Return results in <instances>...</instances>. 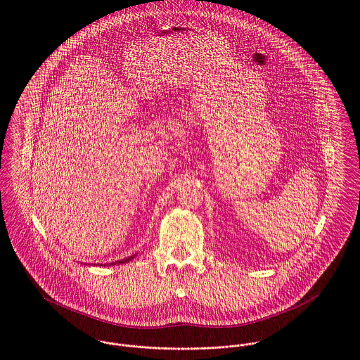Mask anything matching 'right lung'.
<instances>
[{"label": "right lung", "instance_id": "obj_1", "mask_svg": "<svg viewBox=\"0 0 360 360\" xmlns=\"http://www.w3.org/2000/svg\"><path fill=\"white\" fill-rule=\"evenodd\" d=\"M133 257H127V259H123V260H119V262H117V263H126V262H129V260H131V259H133ZM115 264H116V262H115Z\"/></svg>", "mask_w": 360, "mask_h": 360}]
</instances>
